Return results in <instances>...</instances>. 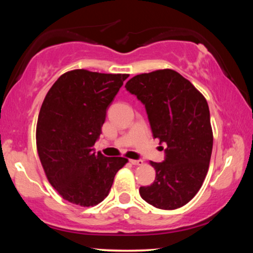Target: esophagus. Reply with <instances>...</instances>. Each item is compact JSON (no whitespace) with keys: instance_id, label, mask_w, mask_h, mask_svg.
<instances>
[{"instance_id":"obj_1","label":"esophagus","mask_w":253,"mask_h":253,"mask_svg":"<svg viewBox=\"0 0 253 253\" xmlns=\"http://www.w3.org/2000/svg\"><path fill=\"white\" fill-rule=\"evenodd\" d=\"M132 165H143V160H129Z\"/></svg>"}]
</instances>
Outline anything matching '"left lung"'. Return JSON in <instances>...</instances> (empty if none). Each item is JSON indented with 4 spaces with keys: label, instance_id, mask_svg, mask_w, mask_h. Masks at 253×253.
<instances>
[{
    "label": "left lung",
    "instance_id": "left-lung-1",
    "mask_svg": "<svg viewBox=\"0 0 253 253\" xmlns=\"http://www.w3.org/2000/svg\"><path fill=\"white\" fill-rule=\"evenodd\" d=\"M125 88L145 105L154 138L165 143V160L151 162L156 177L140 186L142 199L162 210L190 202L208 174L213 147L209 105L190 81L163 69L132 77Z\"/></svg>",
    "mask_w": 253,
    "mask_h": 253
}]
</instances>
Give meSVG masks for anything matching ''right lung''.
<instances>
[{
	"instance_id": "add662e5",
	"label": "right lung",
	"mask_w": 253,
	"mask_h": 253,
	"mask_svg": "<svg viewBox=\"0 0 253 253\" xmlns=\"http://www.w3.org/2000/svg\"><path fill=\"white\" fill-rule=\"evenodd\" d=\"M128 76L84 69L60 76L42 102L37 148L46 178L68 202L93 207L108 195L128 162L93 152L107 108Z\"/></svg>"
}]
</instances>
